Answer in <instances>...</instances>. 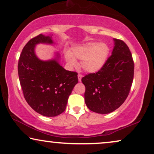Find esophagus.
<instances>
[{
    "mask_svg": "<svg viewBox=\"0 0 154 154\" xmlns=\"http://www.w3.org/2000/svg\"><path fill=\"white\" fill-rule=\"evenodd\" d=\"M82 77V74H79V75H78V80L79 82H81Z\"/></svg>",
    "mask_w": 154,
    "mask_h": 154,
    "instance_id": "1",
    "label": "esophagus"
}]
</instances>
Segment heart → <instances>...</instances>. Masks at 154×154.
<instances>
[{
    "instance_id": "b5f03b06",
    "label": "heart",
    "mask_w": 154,
    "mask_h": 154,
    "mask_svg": "<svg viewBox=\"0 0 154 154\" xmlns=\"http://www.w3.org/2000/svg\"><path fill=\"white\" fill-rule=\"evenodd\" d=\"M109 54V48L105 43L89 42L77 47L71 52L65 54L66 60L70 65H75V57L82 60L81 67L89 72L99 71L104 65Z\"/></svg>"
}]
</instances>
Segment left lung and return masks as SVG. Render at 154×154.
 <instances>
[{
	"label": "left lung",
	"mask_w": 154,
	"mask_h": 154,
	"mask_svg": "<svg viewBox=\"0 0 154 154\" xmlns=\"http://www.w3.org/2000/svg\"><path fill=\"white\" fill-rule=\"evenodd\" d=\"M114 42L112 54L104 65L82 78L85 86V104L98 114H109L119 107L133 82L134 63L131 51L123 40L115 38Z\"/></svg>",
	"instance_id": "8db88e82"
}]
</instances>
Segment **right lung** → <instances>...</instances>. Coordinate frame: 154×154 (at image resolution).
Here are the masks:
<instances>
[{"label":"right lung","mask_w":154,"mask_h":154,"mask_svg":"<svg viewBox=\"0 0 154 154\" xmlns=\"http://www.w3.org/2000/svg\"><path fill=\"white\" fill-rule=\"evenodd\" d=\"M52 43L51 38L40 34L29 40L17 65L23 95L32 109L45 116H56L65 110L72 91L78 82L77 72L66 70L56 60L42 61L35 45Z\"/></svg>","instance_id":"1"}]
</instances>
